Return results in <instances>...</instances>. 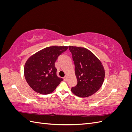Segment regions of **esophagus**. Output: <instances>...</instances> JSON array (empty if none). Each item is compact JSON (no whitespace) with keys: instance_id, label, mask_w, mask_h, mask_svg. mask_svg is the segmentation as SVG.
Listing matches in <instances>:
<instances>
[{"instance_id":"obj_1","label":"esophagus","mask_w":132,"mask_h":132,"mask_svg":"<svg viewBox=\"0 0 132 132\" xmlns=\"http://www.w3.org/2000/svg\"><path fill=\"white\" fill-rule=\"evenodd\" d=\"M63 79H64V80L65 81H67V75H65V77L63 78Z\"/></svg>"}]
</instances>
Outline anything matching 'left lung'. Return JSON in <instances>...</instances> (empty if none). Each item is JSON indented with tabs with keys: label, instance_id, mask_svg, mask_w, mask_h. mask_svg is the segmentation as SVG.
<instances>
[{
	"label": "left lung",
	"instance_id": "left-lung-1",
	"mask_svg": "<svg viewBox=\"0 0 132 132\" xmlns=\"http://www.w3.org/2000/svg\"><path fill=\"white\" fill-rule=\"evenodd\" d=\"M74 62L77 85L71 91L77 96H91L101 87L104 81L105 70L100 61L85 48L69 46Z\"/></svg>",
	"mask_w": 132,
	"mask_h": 132
}]
</instances>
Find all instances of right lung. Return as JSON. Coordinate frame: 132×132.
<instances>
[{"mask_svg":"<svg viewBox=\"0 0 132 132\" xmlns=\"http://www.w3.org/2000/svg\"><path fill=\"white\" fill-rule=\"evenodd\" d=\"M67 46L46 47L31 56L24 67V75L29 86L37 93L49 94L55 89L63 79L57 75L55 62Z\"/></svg>","mask_w":132,"mask_h":132,"instance_id":"add662e5","label":"right lung"}]
</instances>
